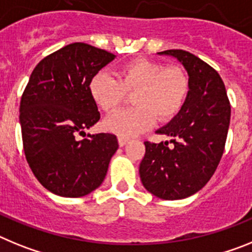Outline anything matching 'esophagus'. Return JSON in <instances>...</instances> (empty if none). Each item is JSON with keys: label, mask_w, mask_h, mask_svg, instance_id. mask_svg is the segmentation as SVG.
Wrapping results in <instances>:
<instances>
[{"label": "esophagus", "mask_w": 252, "mask_h": 252, "mask_svg": "<svg viewBox=\"0 0 252 252\" xmlns=\"http://www.w3.org/2000/svg\"><path fill=\"white\" fill-rule=\"evenodd\" d=\"M127 141H128V140L126 139V137H121V136L119 137V145L120 146H125L126 144H127Z\"/></svg>", "instance_id": "34e87169"}]
</instances>
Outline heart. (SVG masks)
Masks as SVG:
<instances>
[{
  "label": "heart",
  "instance_id": "1",
  "mask_svg": "<svg viewBox=\"0 0 252 252\" xmlns=\"http://www.w3.org/2000/svg\"><path fill=\"white\" fill-rule=\"evenodd\" d=\"M116 78L107 72L95 73L90 82L94 103L104 112L117 108L132 92L133 107L116 112L104 121V127L121 137H131L145 131L155 121L174 117L183 107L189 92V82L183 69L164 66L146 59L131 60L116 69Z\"/></svg>",
  "mask_w": 252,
  "mask_h": 252
}]
</instances>
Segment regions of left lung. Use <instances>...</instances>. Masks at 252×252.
Wrapping results in <instances>:
<instances>
[{"label":"left lung","mask_w":252,"mask_h":252,"mask_svg":"<svg viewBox=\"0 0 252 252\" xmlns=\"http://www.w3.org/2000/svg\"><path fill=\"white\" fill-rule=\"evenodd\" d=\"M179 60L189 75V92L182 110L157 131L169 141H145L140 178L151 194L161 199H183L201 190L215 174L224 150L231 106L217 70L180 49L160 51Z\"/></svg>","instance_id":"left-lung-1"}]
</instances>
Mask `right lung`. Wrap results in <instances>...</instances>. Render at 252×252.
<instances>
[{
	"instance_id": "right-lung-1",
	"label": "right lung",
	"mask_w": 252,
	"mask_h": 252,
	"mask_svg": "<svg viewBox=\"0 0 252 252\" xmlns=\"http://www.w3.org/2000/svg\"><path fill=\"white\" fill-rule=\"evenodd\" d=\"M116 55L73 43L44 58L20 102L22 145L40 184L60 197L78 198L98 188L119 149L113 133L78 135L98 122L90 82Z\"/></svg>"
}]
</instances>
